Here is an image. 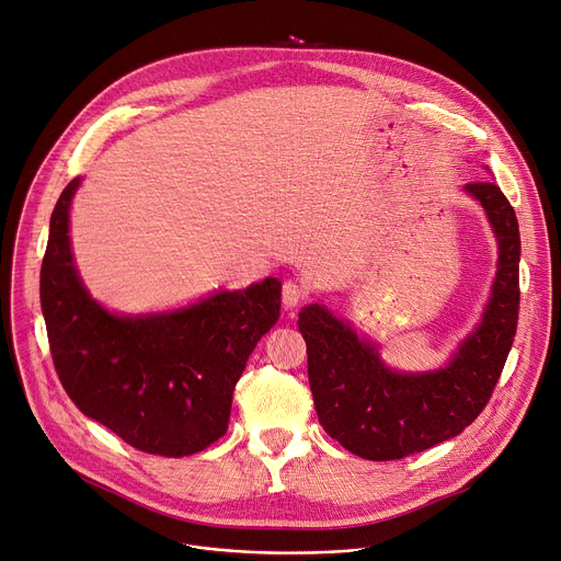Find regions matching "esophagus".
I'll use <instances>...</instances> for the list:
<instances>
[{
  "instance_id": "1",
  "label": "esophagus",
  "mask_w": 561,
  "mask_h": 561,
  "mask_svg": "<svg viewBox=\"0 0 561 561\" xmlns=\"http://www.w3.org/2000/svg\"><path fill=\"white\" fill-rule=\"evenodd\" d=\"M301 299H304V288H301L295 279L284 282V286H282V301H284V307H286V309H295V307H299Z\"/></svg>"
}]
</instances>
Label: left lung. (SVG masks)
<instances>
[{"instance_id":"obj_1","label":"left lung","mask_w":561,"mask_h":561,"mask_svg":"<svg viewBox=\"0 0 561 561\" xmlns=\"http://www.w3.org/2000/svg\"><path fill=\"white\" fill-rule=\"evenodd\" d=\"M466 192L488 215L499 260L483 318L445 367L396 371L324 304L299 311L320 425L355 456L396 461L458 436L483 412L503 371L519 318V224L494 181L468 183Z\"/></svg>"}]
</instances>
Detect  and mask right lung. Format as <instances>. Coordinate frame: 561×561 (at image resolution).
<instances>
[{
	"label": "right lung",
	"mask_w": 561,
	"mask_h": 561,
	"mask_svg": "<svg viewBox=\"0 0 561 561\" xmlns=\"http://www.w3.org/2000/svg\"><path fill=\"white\" fill-rule=\"evenodd\" d=\"M73 179L50 215L39 301L50 355L78 410L131 447L190 456L219 440L252 348L279 320L282 282L219 290L190 307L118 316L89 295L71 252Z\"/></svg>",
	"instance_id": "obj_1"
}]
</instances>
